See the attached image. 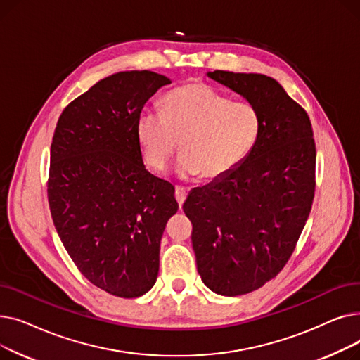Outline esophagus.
Instances as JSON below:
<instances>
[{
  "label": "esophagus",
  "mask_w": 360,
  "mask_h": 360,
  "mask_svg": "<svg viewBox=\"0 0 360 360\" xmlns=\"http://www.w3.org/2000/svg\"><path fill=\"white\" fill-rule=\"evenodd\" d=\"M188 195V188H184V186H175V198L178 201L179 205L184 204L185 198Z\"/></svg>",
  "instance_id": "obj_1"
}]
</instances>
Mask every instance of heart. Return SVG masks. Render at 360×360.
<instances>
[{
  "instance_id": "1",
  "label": "heart",
  "mask_w": 360,
  "mask_h": 360,
  "mask_svg": "<svg viewBox=\"0 0 360 360\" xmlns=\"http://www.w3.org/2000/svg\"><path fill=\"white\" fill-rule=\"evenodd\" d=\"M261 131L259 110L251 102H231L210 86L186 83L165 94L162 112L144 110L137 139L146 163L166 167L178 147L181 178L201 175L217 181L242 163Z\"/></svg>"
}]
</instances>
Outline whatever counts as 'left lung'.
I'll list each match as a JSON object with an SVG mask.
<instances>
[{"label":"left lung","instance_id":"1","mask_svg":"<svg viewBox=\"0 0 360 360\" xmlns=\"http://www.w3.org/2000/svg\"><path fill=\"white\" fill-rule=\"evenodd\" d=\"M207 77L255 105L261 131L226 176L193 188L182 209L204 285L221 296L250 293L286 266L315 191V143L308 113L264 74L209 71Z\"/></svg>","mask_w":360,"mask_h":360}]
</instances>
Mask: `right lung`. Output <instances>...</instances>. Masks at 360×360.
Wrapping results in <instances>:
<instances>
[{
    "instance_id": "1",
    "label": "right lung",
    "mask_w": 360,
    "mask_h": 360,
    "mask_svg": "<svg viewBox=\"0 0 360 360\" xmlns=\"http://www.w3.org/2000/svg\"><path fill=\"white\" fill-rule=\"evenodd\" d=\"M170 80L120 71L61 113L51 144L48 200L68 255L99 289L139 297L155 286L160 239L179 205L172 184L146 169L137 120Z\"/></svg>"
}]
</instances>
